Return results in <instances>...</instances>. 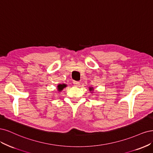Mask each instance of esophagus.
Returning a JSON list of instances; mask_svg holds the SVG:
<instances>
[{"instance_id": "34e87169", "label": "esophagus", "mask_w": 153, "mask_h": 153, "mask_svg": "<svg viewBox=\"0 0 153 153\" xmlns=\"http://www.w3.org/2000/svg\"><path fill=\"white\" fill-rule=\"evenodd\" d=\"M73 85H74L75 86L77 87V86H79L80 85V82H78V81H74L73 82Z\"/></svg>"}]
</instances>
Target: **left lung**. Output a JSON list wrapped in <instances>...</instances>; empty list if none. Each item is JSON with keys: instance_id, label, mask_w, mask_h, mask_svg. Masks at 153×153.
Returning <instances> with one entry per match:
<instances>
[{"instance_id": "obj_1", "label": "left lung", "mask_w": 153, "mask_h": 153, "mask_svg": "<svg viewBox=\"0 0 153 153\" xmlns=\"http://www.w3.org/2000/svg\"><path fill=\"white\" fill-rule=\"evenodd\" d=\"M90 91H93V88L92 87H90Z\"/></svg>"}]
</instances>
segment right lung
<instances>
[{"label":"right lung","instance_id":"obj_1","mask_svg":"<svg viewBox=\"0 0 153 153\" xmlns=\"http://www.w3.org/2000/svg\"><path fill=\"white\" fill-rule=\"evenodd\" d=\"M67 86V85L65 84H62V85H58V91H61L62 90H63V89L64 88H65Z\"/></svg>","mask_w":153,"mask_h":153}]
</instances>
